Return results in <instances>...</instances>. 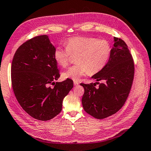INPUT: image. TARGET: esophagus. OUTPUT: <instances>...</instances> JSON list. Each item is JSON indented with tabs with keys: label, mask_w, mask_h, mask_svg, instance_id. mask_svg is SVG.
<instances>
[{
	"label": "esophagus",
	"mask_w": 151,
	"mask_h": 151,
	"mask_svg": "<svg viewBox=\"0 0 151 151\" xmlns=\"http://www.w3.org/2000/svg\"><path fill=\"white\" fill-rule=\"evenodd\" d=\"M73 83H74V86H78V85H79V83L78 82V81H73Z\"/></svg>",
	"instance_id": "obj_1"
}]
</instances>
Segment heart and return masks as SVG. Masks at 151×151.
Segmentation results:
<instances>
[{
  "label": "heart",
  "instance_id": "heart-1",
  "mask_svg": "<svg viewBox=\"0 0 151 151\" xmlns=\"http://www.w3.org/2000/svg\"><path fill=\"white\" fill-rule=\"evenodd\" d=\"M111 47L105 40L93 37H73L65 42V47L55 48L54 58L61 67L65 68L71 55H77L76 64L62 73L63 78L78 81L88 73L94 75L102 70L109 59Z\"/></svg>",
  "mask_w": 151,
  "mask_h": 151
}]
</instances>
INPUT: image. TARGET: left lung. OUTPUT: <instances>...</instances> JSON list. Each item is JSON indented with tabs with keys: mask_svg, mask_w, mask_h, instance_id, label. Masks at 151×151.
Listing matches in <instances>:
<instances>
[{
	"mask_svg": "<svg viewBox=\"0 0 151 151\" xmlns=\"http://www.w3.org/2000/svg\"><path fill=\"white\" fill-rule=\"evenodd\" d=\"M114 44L106 65L92 79L103 82L81 83L84 94L81 99L86 113L102 119L117 113L125 104L133 83L134 68L125 42L114 37ZM96 84H99L96 88Z\"/></svg>",
	"mask_w": 151,
	"mask_h": 151,
	"instance_id": "obj_1",
	"label": "left lung"
}]
</instances>
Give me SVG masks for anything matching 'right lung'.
Wrapping results in <instances>:
<instances>
[{"mask_svg": "<svg viewBox=\"0 0 151 151\" xmlns=\"http://www.w3.org/2000/svg\"><path fill=\"white\" fill-rule=\"evenodd\" d=\"M55 48L47 35L36 36L18 47L12 62L16 98L28 115L40 121L59 114L63 98L73 86L71 79L54 82L60 76L54 58ZM53 83L55 86L51 88L49 84Z\"/></svg>", "mask_w": 151, "mask_h": 151, "instance_id": "obj_1", "label": "right lung"}]
</instances>
